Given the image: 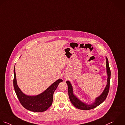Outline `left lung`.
<instances>
[{"instance_id": "left-lung-1", "label": "left lung", "mask_w": 125, "mask_h": 125, "mask_svg": "<svg viewBox=\"0 0 125 125\" xmlns=\"http://www.w3.org/2000/svg\"><path fill=\"white\" fill-rule=\"evenodd\" d=\"M106 58V68H107V73L108 74V79H107V84L102 94L98 97H97L95 100V102L91 105H88L85 103L82 102L79 99H78L73 93V89L71 84L70 82L67 81L66 82L68 85V94L71 102L73 105L76 108L82 110H89L93 109H94L103 103L105 99H106L107 95L108 94L109 89H110V81L111 79V70L109 65V61Z\"/></svg>"}]
</instances>
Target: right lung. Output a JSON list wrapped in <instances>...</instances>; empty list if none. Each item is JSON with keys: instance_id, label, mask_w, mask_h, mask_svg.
<instances>
[{"instance_id": "1", "label": "right lung", "mask_w": 125, "mask_h": 125, "mask_svg": "<svg viewBox=\"0 0 125 125\" xmlns=\"http://www.w3.org/2000/svg\"><path fill=\"white\" fill-rule=\"evenodd\" d=\"M13 87L20 103L26 109L33 112H43L48 109L53 101V95L58 84L63 81L59 79L44 92L35 96L27 95L23 94L17 85L15 66L14 68Z\"/></svg>"}]
</instances>
